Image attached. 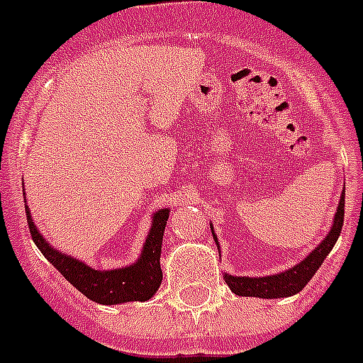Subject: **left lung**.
Masks as SVG:
<instances>
[{"label": "left lung", "instance_id": "obj_1", "mask_svg": "<svg viewBox=\"0 0 363 363\" xmlns=\"http://www.w3.org/2000/svg\"><path fill=\"white\" fill-rule=\"evenodd\" d=\"M345 191L342 194L337 213L334 216V224L330 233L325 237L323 242L315 247L311 255L306 257L305 261L299 262L297 266L290 268L288 272L277 275H268V277H233V275L225 274V283L231 288V292L237 296H250V297H262V299H277V297H288L297 294L299 290L305 288V284L314 277L321 264H323L325 257L336 244L337 237L342 233L343 215H345ZM215 237V233H213ZM216 238V237H215Z\"/></svg>", "mask_w": 363, "mask_h": 363}]
</instances>
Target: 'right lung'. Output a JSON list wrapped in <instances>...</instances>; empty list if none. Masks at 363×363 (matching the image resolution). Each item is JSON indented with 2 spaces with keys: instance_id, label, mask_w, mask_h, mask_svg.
I'll return each instance as SVG.
<instances>
[{
  "instance_id": "right-lung-1",
  "label": "right lung",
  "mask_w": 363,
  "mask_h": 363,
  "mask_svg": "<svg viewBox=\"0 0 363 363\" xmlns=\"http://www.w3.org/2000/svg\"><path fill=\"white\" fill-rule=\"evenodd\" d=\"M27 224H29L30 237L34 244L38 246L43 257L51 262L64 277L69 281L79 292L84 294L88 299L101 305H117V303L126 301H147L150 299L156 290L160 288L161 279V240H163V231H165L167 218H169V209H160L154 215L150 233L145 242L143 253L135 264L128 268L111 272H97L86 266L84 262H79L77 259L62 255L60 252L52 250L38 229L34 225L33 218L29 215V209L26 207Z\"/></svg>"
}]
</instances>
